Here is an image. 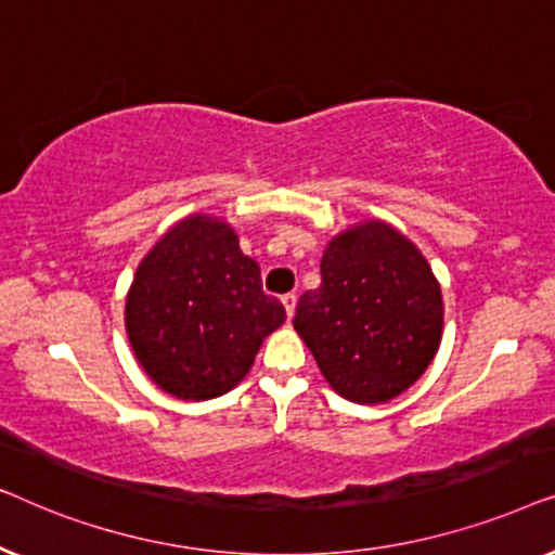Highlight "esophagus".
I'll use <instances>...</instances> for the list:
<instances>
[{"instance_id":"esophagus-1","label":"esophagus","mask_w":555,"mask_h":555,"mask_svg":"<svg viewBox=\"0 0 555 555\" xmlns=\"http://www.w3.org/2000/svg\"><path fill=\"white\" fill-rule=\"evenodd\" d=\"M283 306H285L287 318H293L295 315V306H298V295H295V293L283 295Z\"/></svg>"}]
</instances>
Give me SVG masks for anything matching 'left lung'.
<instances>
[{
	"instance_id": "left-lung-1",
	"label": "left lung",
	"mask_w": 555,
	"mask_h": 555,
	"mask_svg": "<svg viewBox=\"0 0 555 555\" xmlns=\"http://www.w3.org/2000/svg\"><path fill=\"white\" fill-rule=\"evenodd\" d=\"M293 325L340 397L384 404L435 359L442 291L412 240L369 219L328 242L321 287L300 295Z\"/></svg>"
}]
</instances>
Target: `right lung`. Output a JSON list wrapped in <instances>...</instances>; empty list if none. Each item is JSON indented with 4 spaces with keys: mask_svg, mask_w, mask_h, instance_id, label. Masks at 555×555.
I'll use <instances>...</instances> for the list:
<instances>
[{
    "mask_svg": "<svg viewBox=\"0 0 555 555\" xmlns=\"http://www.w3.org/2000/svg\"><path fill=\"white\" fill-rule=\"evenodd\" d=\"M283 321V302L262 293L260 264L242 255L230 224L209 215L173 224L139 262L126 298L135 359L184 401L234 389Z\"/></svg>",
    "mask_w": 555,
    "mask_h": 555,
    "instance_id": "right-lung-1",
    "label": "right lung"
}]
</instances>
